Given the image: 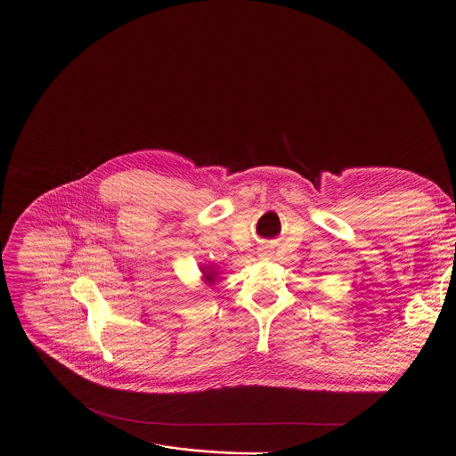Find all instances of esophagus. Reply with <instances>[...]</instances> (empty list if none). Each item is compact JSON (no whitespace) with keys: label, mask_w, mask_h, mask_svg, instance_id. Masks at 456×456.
<instances>
[{"label":"esophagus","mask_w":456,"mask_h":456,"mask_svg":"<svg viewBox=\"0 0 456 456\" xmlns=\"http://www.w3.org/2000/svg\"><path fill=\"white\" fill-rule=\"evenodd\" d=\"M259 256H270V248L268 247H261L259 248Z\"/></svg>","instance_id":"obj_1"}]
</instances>
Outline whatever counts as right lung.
Masks as SVG:
<instances>
[{"instance_id": "1", "label": "right lung", "mask_w": 456, "mask_h": 456, "mask_svg": "<svg viewBox=\"0 0 456 456\" xmlns=\"http://www.w3.org/2000/svg\"><path fill=\"white\" fill-rule=\"evenodd\" d=\"M206 270V268H204ZM204 279L209 282V284H215L216 281V272H204Z\"/></svg>"}]
</instances>
